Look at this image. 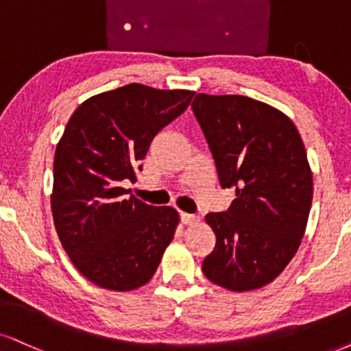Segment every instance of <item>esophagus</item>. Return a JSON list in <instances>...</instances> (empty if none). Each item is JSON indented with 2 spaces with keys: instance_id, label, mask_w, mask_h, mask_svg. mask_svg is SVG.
<instances>
[{
  "instance_id": "1",
  "label": "esophagus",
  "mask_w": 351,
  "mask_h": 351,
  "mask_svg": "<svg viewBox=\"0 0 351 351\" xmlns=\"http://www.w3.org/2000/svg\"><path fill=\"white\" fill-rule=\"evenodd\" d=\"M181 221H183L184 225H194L199 221V217L193 215V214H186V212H181Z\"/></svg>"
}]
</instances>
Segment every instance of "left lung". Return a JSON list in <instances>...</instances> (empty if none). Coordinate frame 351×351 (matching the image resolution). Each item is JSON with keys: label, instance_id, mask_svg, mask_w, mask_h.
<instances>
[{"label": "left lung", "instance_id": "obj_1", "mask_svg": "<svg viewBox=\"0 0 351 351\" xmlns=\"http://www.w3.org/2000/svg\"><path fill=\"white\" fill-rule=\"evenodd\" d=\"M191 106L220 186L237 194L227 212L206 215L217 243L202 272L227 290H256L278 277L301 245L313 202L304 144L287 114L250 97L197 94Z\"/></svg>", "mask_w": 351, "mask_h": 351}]
</instances>
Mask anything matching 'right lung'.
<instances>
[{"mask_svg": "<svg viewBox=\"0 0 351 351\" xmlns=\"http://www.w3.org/2000/svg\"><path fill=\"white\" fill-rule=\"evenodd\" d=\"M193 97L128 84L82 101L66 124L53 162V220L71 263L95 285H145L175 237L178 212L128 196L121 181H136L155 134Z\"/></svg>", "mask_w": 351, "mask_h": 351, "instance_id": "add662e5", "label": "right lung"}]
</instances>
